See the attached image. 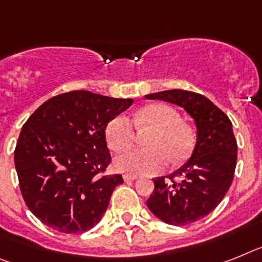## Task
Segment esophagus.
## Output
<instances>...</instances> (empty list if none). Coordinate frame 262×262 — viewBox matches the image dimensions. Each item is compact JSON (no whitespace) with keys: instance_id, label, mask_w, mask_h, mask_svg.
I'll return each instance as SVG.
<instances>
[{"instance_id":"obj_1","label":"esophagus","mask_w":262,"mask_h":262,"mask_svg":"<svg viewBox=\"0 0 262 262\" xmlns=\"http://www.w3.org/2000/svg\"><path fill=\"white\" fill-rule=\"evenodd\" d=\"M137 178H138L137 175H129V174L124 175V181L125 182H133V181H136Z\"/></svg>"}]
</instances>
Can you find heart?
<instances>
[{
    "label": "heart",
    "mask_w": 262,
    "mask_h": 262,
    "mask_svg": "<svg viewBox=\"0 0 262 262\" xmlns=\"http://www.w3.org/2000/svg\"><path fill=\"white\" fill-rule=\"evenodd\" d=\"M134 121L138 128L154 129L146 140L149 147L121 151L115 158L116 170L129 175H153L165 169L167 159L177 165L188 158L194 138L174 108L151 104L141 109ZM134 138L136 130L128 117L116 116L106 124V144L115 151L130 146Z\"/></svg>",
    "instance_id": "1"
}]
</instances>
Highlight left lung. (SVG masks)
I'll use <instances>...</instances> for the list:
<instances>
[{
	"label": "left lung",
	"mask_w": 262,
	"mask_h": 262,
	"mask_svg": "<svg viewBox=\"0 0 262 262\" xmlns=\"http://www.w3.org/2000/svg\"><path fill=\"white\" fill-rule=\"evenodd\" d=\"M145 97L181 106L196 126V144L190 159L167 179H153L154 191L146 200L147 208L159 220L187 226L212 212L233 181L237 144L232 122L211 100L191 91H162Z\"/></svg>",
	"instance_id": "1"
}]
</instances>
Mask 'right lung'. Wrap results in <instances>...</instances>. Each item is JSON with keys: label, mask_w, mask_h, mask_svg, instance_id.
<instances>
[{"label": "right lung", "mask_w": 262, "mask_h": 262, "mask_svg": "<svg viewBox=\"0 0 262 262\" xmlns=\"http://www.w3.org/2000/svg\"><path fill=\"white\" fill-rule=\"evenodd\" d=\"M133 104L90 91L51 97L22 126L14 165L29 210L50 228L76 235L101 220L121 175L111 163L105 126Z\"/></svg>", "instance_id": "add662e5"}]
</instances>
